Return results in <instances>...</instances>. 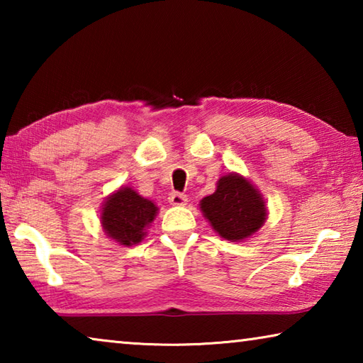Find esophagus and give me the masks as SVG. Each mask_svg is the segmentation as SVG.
<instances>
[{
	"mask_svg": "<svg viewBox=\"0 0 363 363\" xmlns=\"http://www.w3.org/2000/svg\"><path fill=\"white\" fill-rule=\"evenodd\" d=\"M168 201L173 206H184L187 203V196L179 192H171L168 196Z\"/></svg>",
	"mask_w": 363,
	"mask_h": 363,
	"instance_id": "esophagus-1",
	"label": "esophagus"
}]
</instances>
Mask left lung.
<instances>
[{"mask_svg":"<svg viewBox=\"0 0 363 363\" xmlns=\"http://www.w3.org/2000/svg\"><path fill=\"white\" fill-rule=\"evenodd\" d=\"M200 210L216 233L232 242L253 235L267 218L259 190L237 173L220 177L216 192L200 201Z\"/></svg>","mask_w":363,"mask_h":363,"instance_id":"obj_1","label":"left lung"}]
</instances>
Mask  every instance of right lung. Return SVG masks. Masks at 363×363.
Instances as JSON below:
<instances>
[{"label": "right lung", "mask_w": 363, "mask_h": 363, "mask_svg": "<svg viewBox=\"0 0 363 363\" xmlns=\"http://www.w3.org/2000/svg\"><path fill=\"white\" fill-rule=\"evenodd\" d=\"M157 211L153 201L140 196L131 187H121L104 201L101 224L112 240L131 247L144 240L145 229L155 219Z\"/></svg>", "instance_id": "1"}]
</instances>
